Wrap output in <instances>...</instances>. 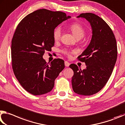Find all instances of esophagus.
<instances>
[{"mask_svg":"<svg viewBox=\"0 0 125 125\" xmlns=\"http://www.w3.org/2000/svg\"><path fill=\"white\" fill-rule=\"evenodd\" d=\"M65 66L69 67V65H70V63L68 62V61H65Z\"/></svg>","mask_w":125,"mask_h":125,"instance_id":"1","label":"esophagus"}]
</instances>
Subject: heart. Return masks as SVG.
<instances>
[{
  "instance_id": "heart-1",
  "label": "heart",
  "mask_w": 125,
  "mask_h": 125,
  "mask_svg": "<svg viewBox=\"0 0 125 125\" xmlns=\"http://www.w3.org/2000/svg\"><path fill=\"white\" fill-rule=\"evenodd\" d=\"M71 31L73 32V34L75 35V36L77 39H81L82 37H83L85 34V30L84 28L83 27V26H81L79 23H74L70 26ZM61 35V28L60 26H57L56 27L54 28L52 32V37H53L54 40L55 41H58L60 39ZM75 50H71L70 51V50L67 49H64L62 50V52L67 56L70 55L71 53H73L75 52Z\"/></svg>"
}]
</instances>
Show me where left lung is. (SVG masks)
I'll return each mask as SVG.
<instances>
[{"instance_id": "8db88e82", "label": "left lung", "mask_w": 125, "mask_h": 125, "mask_svg": "<svg viewBox=\"0 0 125 125\" xmlns=\"http://www.w3.org/2000/svg\"><path fill=\"white\" fill-rule=\"evenodd\" d=\"M77 17L90 22L93 35L88 47L77 58L86 69L82 70L74 64L69 66L73 71L72 86L76 93L91 95L103 88L112 73L117 56L116 40L110 26L98 15L87 12Z\"/></svg>"}]
</instances>
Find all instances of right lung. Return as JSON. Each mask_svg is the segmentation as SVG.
I'll return each mask as SVG.
<instances>
[{
    "mask_svg": "<svg viewBox=\"0 0 125 125\" xmlns=\"http://www.w3.org/2000/svg\"><path fill=\"white\" fill-rule=\"evenodd\" d=\"M70 17L65 12L42 9L27 15L15 30L11 47L12 70L21 86L33 95L51 91L64 69L62 59H55L49 64L43 56L54 45V28Z\"/></svg>",
    "mask_w": 125,
    "mask_h": 125,
    "instance_id": "obj_1",
    "label": "right lung"
}]
</instances>
